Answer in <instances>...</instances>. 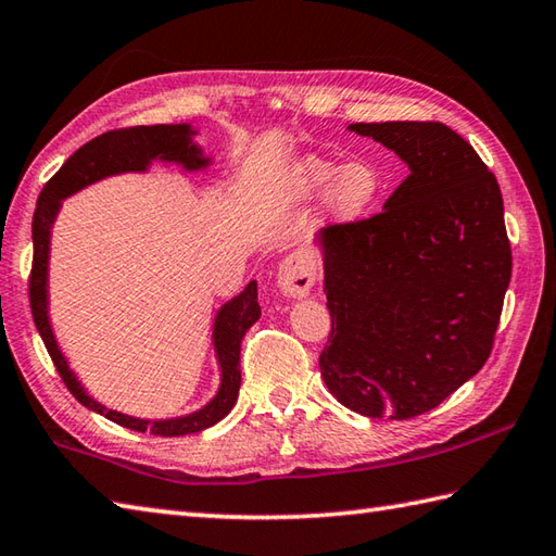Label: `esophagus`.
<instances>
[{
    "mask_svg": "<svg viewBox=\"0 0 556 556\" xmlns=\"http://www.w3.org/2000/svg\"><path fill=\"white\" fill-rule=\"evenodd\" d=\"M314 280H316V264L312 254L302 252V249L282 258L276 274V286L280 294L290 300L307 298Z\"/></svg>",
    "mask_w": 556,
    "mask_h": 556,
    "instance_id": "34e87169",
    "label": "esophagus"
}]
</instances>
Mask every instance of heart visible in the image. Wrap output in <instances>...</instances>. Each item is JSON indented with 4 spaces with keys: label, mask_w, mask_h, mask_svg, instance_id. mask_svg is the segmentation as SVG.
I'll list each match as a JSON object with an SVG mask.
<instances>
[{
    "label": "heart",
    "mask_w": 556,
    "mask_h": 556,
    "mask_svg": "<svg viewBox=\"0 0 556 556\" xmlns=\"http://www.w3.org/2000/svg\"><path fill=\"white\" fill-rule=\"evenodd\" d=\"M383 179L367 161L341 165L328 157L309 155L288 177V194L307 201L324 194V213L336 225H350L365 218L381 194Z\"/></svg>",
    "instance_id": "heart-1"
}]
</instances>
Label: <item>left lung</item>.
I'll return each mask as SVG.
<instances>
[{
  "label": "left lung",
  "instance_id": "obj_1",
  "mask_svg": "<svg viewBox=\"0 0 556 556\" xmlns=\"http://www.w3.org/2000/svg\"><path fill=\"white\" fill-rule=\"evenodd\" d=\"M410 169L369 220L316 232L331 338L319 357L333 399L365 417L432 410L492 353L511 244L496 177L439 122L348 124Z\"/></svg>",
  "mask_w": 556,
  "mask_h": 556
}]
</instances>
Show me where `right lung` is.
Masks as SVG:
<instances>
[{
    "instance_id": "1",
    "label": "right lung",
    "mask_w": 556,
    "mask_h": 556,
    "mask_svg": "<svg viewBox=\"0 0 556 556\" xmlns=\"http://www.w3.org/2000/svg\"><path fill=\"white\" fill-rule=\"evenodd\" d=\"M201 131L191 124H153V127H131L119 131H108L96 136L93 141L81 146L60 173H56L38 197L36 213H33V274H30V309L38 333L45 348L60 371L66 389L74 393V399L86 405L88 410L108 417L136 432H151L155 437H185L197 434L201 429H208L220 422L232 410L240 393L242 371H240V343L247 328L262 316V307L256 302V280L247 282V288L223 302L213 316L211 326V345L218 365V389L211 395V401L201 407L177 417H134L127 413L112 410V407L96 401L93 395L76 377L70 359L56 343L52 319H50V244L52 228L56 215L62 211L64 199L74 197L100 179L115 175H143L149 173L153 163L165 167H179L182 173H206L215 163L213 155H206L197 141Z\"/></svg>"
}]
</instances>
